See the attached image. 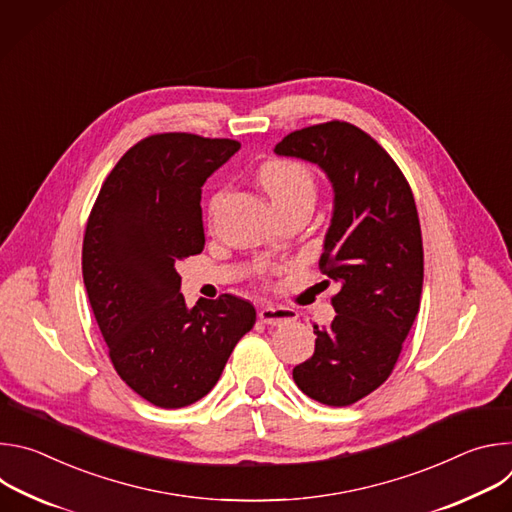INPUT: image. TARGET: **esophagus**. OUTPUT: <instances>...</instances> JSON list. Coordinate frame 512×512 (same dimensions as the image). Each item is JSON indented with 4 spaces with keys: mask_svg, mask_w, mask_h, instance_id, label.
I'll list each match as a JSON object with an SVG mask.
<instances>
[{
    "mask_svg": "<svg viewBox=\"0 0 512 512\" xmlns=\"http://www.w3.org/2000/svg\"><path fill=\"white\" fill-rule=\"evenodd\" d=\"M259 320L267 326H285V324L296 320V312L289 310V308L267 304L259 310Z\"/></svg>",
    "mask_w": 512,
    "mask_h": 512,
    "instance_id": "esophagus-1",
    "label": "esophagus"
}]
</instances>
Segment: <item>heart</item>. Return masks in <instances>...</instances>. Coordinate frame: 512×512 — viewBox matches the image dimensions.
<instances>
[{
    "label": "heart",
    "instance_id": "obj_1",
    "mask_svg": "<svg viewBox=\"0 0 512 512\" xmlns=\"http://www.w3.org/2000/svg\"><path fill=\"white\" fill-rule=\"evenodd\" d=\"M259 182L269 194V198L277 204V208L300 200L314 198V176L312 172L294 160L273 158L259 168ZM221 200V194H214L208 204V214H212Z\"/></svg>",
    "mask_w": 512,
    "mask_h": 512
}]
</instances>
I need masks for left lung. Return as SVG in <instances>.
Instances as JSON below:
<instances>
[{
  "label": "left lung",
  "mask_w": 512,
  "mask_h": 512,
  "mask_svg": "<svg viewBox=\"0 0 512 512\" xmlns=\"http://www.w3.org/2000/svg\"><path fill=\"white\" fill-rule=\"evenodd\" d=\"M279 156L318 164L334 186L332 225L320 271L342 287L336 318L318 328L314 356L294 369L314 401L346 407L393 373L423 287V241L407 178L385 148L348 121H326L285 135Z\"/></svg>",
  "instance_id": "obj_1"
}]
</instances>
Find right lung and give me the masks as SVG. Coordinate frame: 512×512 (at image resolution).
Returning <instances> with one entry per match:
<instances>
[{"mask_svg": "<svg viewBox=\"0 0 512 512\" xmlns=\"http://www.w3.org/2000/svg\"><path fill=\"white\" fill-rule=\"evenodd\" d=\"M241 143L154 133L105 178L83 241V279L117 375L162 409L202 399L221 379L255 308L231 294L188 310L176 265L204 249L200 194Z\"/></svg>", "mask_w": 512, "mask_h": 512, "instance_id": "right-lung-1", "label": "right lung"}]
</instances>
